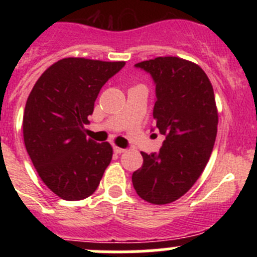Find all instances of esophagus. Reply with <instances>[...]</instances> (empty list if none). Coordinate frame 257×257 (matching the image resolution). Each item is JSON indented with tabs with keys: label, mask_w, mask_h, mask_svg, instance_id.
Listing matches in <instances>:
<instances>
[{
	"label": "esophagus",
	"mask_w": 257,
	"mask_h": 257,
	"mask_svg": "<svg viewBox=\"0 0 257 257\" xmlns=\"http://www.w3.org/2000/svg\"><path fill=\"white\" fill-rule=\"evenodd\" d=\"M113 151H114V153L115 154H121V153H123L124 152V149L123 148H119V147H113Z\"/></svg>",
	"instance_id": "esophagus-1"
}]
</instances>
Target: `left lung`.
<instances>
[{
	"label": "left lung",
	"mask_w": 257,
	"mask_h": 257,
	"mask_svg": "<svg viewBox=\"0 0 257 257\" xmlns=\"http://www.w3.org/2000/svg\"><path fill=\"white\" fill-rule=\"evenodd\" d=\"M135 67L156 83L153 117L166 140L158 153L142 152L133 184L140 198L166 205L194 185L210 160L219 122L215 95L207 74L192 61L160 56Z\"/></svg>",
	"instance_id": "left-lung-1"
}]
</instances>
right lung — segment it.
Returning a JSON list of instances; mask_svg holds the SVG:
<instances>
[{"label":"right lung","mask_w":257,"mask_h":257,"mask_svg":"<svg viewBox=\"0 0 257 257\" xmlns=\"http://www.w3.org/2000/svg\"><path fill=\"white\" fill-rule=\"evenodd\" d=\"M124 61L65 58L45 70L32 88L23 117L27 152L41 180L67 201L90 197L112 161L109 143L85 135L101 87Z\"/></svg>","instance_id":"right-lung-1"}]
</instances>
